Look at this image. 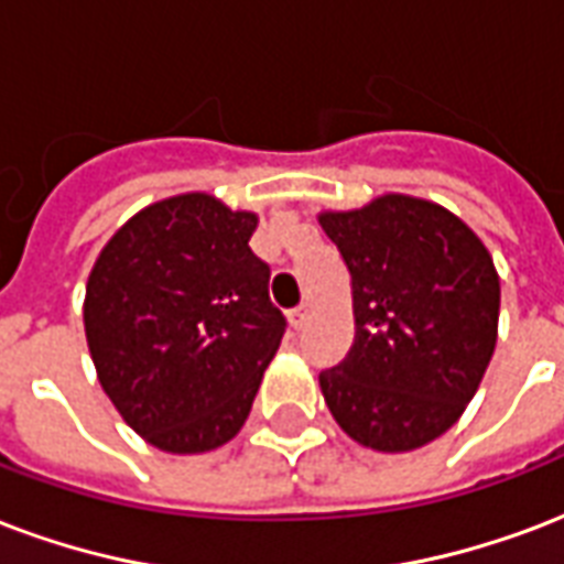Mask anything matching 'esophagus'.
Segmentation results:
<instances>
[{
  "instance_id": "obj_1",
  "label": "esophagus",
  "mask_w": 564,
  "mask_h": 564,
  "mask_svg": "<svg viewBox=\"0 0 564 564\" xmlns=\"http://www.w3.org/2000/svg\"><path fill=\"white\" fill-rule=\"evenodd\" d=\"M307 319H311V304L304 301V304H299V307L290 313L292 328H304V325H307Z\"/></svg>"
}]
</instances>
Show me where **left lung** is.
<instances>
[{
  "mask_svg": "<svg viewBox=\"0 0 564 564\" xmlns=\"http://www.w3.org/2000/svg\"><path fill=\"white\" fill-rule=\"evenodd\" d=\"M351 278L355 343L322 369L339 429L378 453H408L462 416L497 346L500 278L462 218L408 195L325 213Z\"/></svg>",
  "mask_w": 564,
  "mask_h": 564,
  "instance_id": "1",
  "label": "left lung"
}]
</instances>
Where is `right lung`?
I'll use <instances>...</instances> for the list:
<instances>
[{"instance_id":"add662e5","label":"right lung","mask_w":564,"mask_h":564,"mask_svg":"<svg viewBox=\"0 0 564 564\" xmlns=\"http://www.w3.org/2000/svg\"><path fill=\"white\" fill-rule=\"evenodd\" d=\"M257 215L177 195L132 215L85 290V337L111 405L165 453L227 444L251 414L286 319L251 251Z\"/></svg>"}]
</instances>
